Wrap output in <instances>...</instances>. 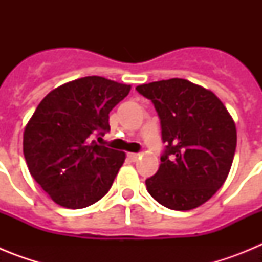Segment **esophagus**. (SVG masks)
Returning <instances> with one entry per match:
<instances>
[{"label":"esophagus","instance_id":"obj_1","mask_svg":"<svg viewBox=\"0 0 262 262\" xmlns=\"http://www.w3.org/2000/svg\"><path fill=\"white\" fill-rule=\"evenodd\" d=\"M127 156H128V159L131 160V161H136V160L139 159V156H140V155H139V154H128Z\"/></svg>","mask_w":262,"mask_h":262}]
</instances>
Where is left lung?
<instances>
[{"label": "left lung", "mask_w": 262, "mask_h": 262, "mask_svg": "<svg viewBox=\"0 0 262 262\" xmlns=\"http://www.w3.org/2000/svg\"><path fill=\"white\" fill-rule=\"evenodd\" d=\"M151 99L166 143L159 170L145 180L148 193L170 210L203 205L224 184L236 149L232 117L211 90L170 78L136 86Z\"/></svg>", "instance_id": "8db88e82"}]
</instances>
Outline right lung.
<instances>
[{"label":"right lung","instance_id":"1","mask_svg":"<svg viewBox=\"0 0 262 262\" xmlns=\"http://www.w3.org/2000/svg\"><path fill=\"white\" fill-rule=\"evenodd\" d=\"M131 85L99 76L69 81L41 99L23 133V155L32 178L53 202L77 210L110 190L126 154L89 143L110 129L108 113Z\"/></svg>","mask_w":262,"mask_h":262}]
</instances>
